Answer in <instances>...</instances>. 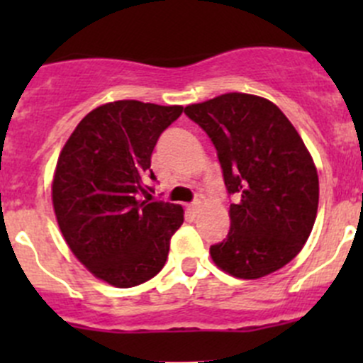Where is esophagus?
I'll return each instance as SVG.
<instances>
[{
	"mask_svg": "<svg viewBox=\"0 0 363 363\" xmlns=\"http://www.w3.org/2000/svg\"><path fill=\"white\" fill-rule=\"evenodd\" d=\"M200 205H202L200 203V200H195V202H191L188 205V211L193 212V214H196V212L200 211Z\"/></svg>",
	"mask_w": 363,
	"mask_h": 363,
	"instance_id": "obj_1",
	"label": "esophagus"
}]
</instances>
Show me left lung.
Listing matches in <instances>:
<instances>
[{"label": "left lung", "instance_id": "1", "mask_svg": "<svg viewBox=\"0 0 363 363\" xmlns=\"http://www.w3.org/2000/svg\"><path fill=\"white\" fill-rule=\"evenodd\" d=\"M184 113L218 151L230 205V232L211 246L216 265L258 279L290 263L311 235L318 212L316 167L294 124L272 101L226 93Z\"/></svg>", "mask_w": 363, "mask_h": 363}]
</instances>
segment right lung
Returning a JSON list of instances; mask_svg holds the SVG:
<instances>
[{"mask_svg": "<svg viewBox=\"0 0 363 363\" xmlns=\"http://www.w3.org/2000/svg\"><path fill=\"white\" fill-rule=\"evenodd\" d=\"M182 113L119 100L87 113L57 160L52 203L61 233L80 263L117 288L145 283L163 269L170 239L184 221L181 205L142 202L156 175L160 135Z\"/></svg>", "mask_w": 363, "mask_h": 363, "instance_id": "add662e5", "label": "right lung"}]
</instances>
